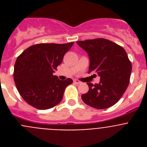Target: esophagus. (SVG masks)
<instances>
[{
  "instance_id": "obj_1",
  "label": "esophagus",
  "mask_w": 147,
  "mask_h": 147,
  "mask_svg": "<svg viewBox=\"0 0 147 147\" xmlns=\"http://www.w3.org/2000/svg\"><path fill=\"white\" fill-rule=\"evenodd\" d=\"M74 82L76 83V84H77V85H80V84H82L81 82L79 81V80H74Z\"/></svg>"
}]
</instances>
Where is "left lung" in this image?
<instances>
[{
  "mask_svg": "<svg viewBox=\"0 0 147 147\" xmlns=\"http://www.w3.org/2000/svg\"><path fill=\"white\" fill-rule=\"evenodd\" d=\"M76 43L89 56L88 73L94 72L100 76L98 84L87 83L89 90L82 95V99L93 108L112 107L129 85L132 65L127 52L121 46L106 39L77 41Z\"/></svg>",
  "mask_w": 147,
  "mask_h": 147,
  "instance_id": "8db88e82",
  "label": "left lung"
}]
</instances>
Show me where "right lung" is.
<instances>
[{"label":"right lung","mask_w":147,"mask_h":147,"mask_svg":"<svg viewBox=\"0 0 147 147\" xmlns=\"http://www.w3.org/2000/svg\"><path fill=\"white\" fill-rule=\"evenodd\" d=\"M74 43L36 44L18 56L14 67V81L28 105L47 110L62 101L65 89L73 80L70 78L60 80L53 74Z\"/></svg>","instance_id":"add662e5"}]
</instances>
